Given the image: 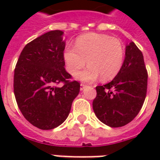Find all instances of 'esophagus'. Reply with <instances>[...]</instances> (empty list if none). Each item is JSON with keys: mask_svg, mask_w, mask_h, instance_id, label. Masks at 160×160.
<instances>
[{"mask_svg": "<svg viewBox=\"0 0 160 160\" xmlns=\"http://www.w3.org/2000/svg\"><path fill=\"white\" fill-rule=\"evenodd\" d=\"M86 87H87V85H85V84H80V91H83Z\"/></svg>", "mask_w": 160, "mask_h": 160, "instance_id": "1", "label": "esophagus"}]
</instances>
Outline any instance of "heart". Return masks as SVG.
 I'll list each match as a JSON object with an SVG mask.
<instances>
[{
  "mask_svg": "<svg viewBox=\"0 0 160 160\" xmlns=\"http://www.w3.org/2000/svg\"><path fill=\"white\" fill-rule=\"evenodd\" d=\"M63 57L67 69L75 74L87 64V69L77 74L78 80L92 82L112 80L119 73L124 60V47L120 40L106 34L87 33L79 37L75 47L68 46Z\"/></svg>",
  "mask_w": 160,
  "mask_h": 160,
  "instance_id": "obj_1",
  "label": "heart"
}]
</instances>
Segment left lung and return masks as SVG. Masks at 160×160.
I'll use <instances>...</instances> for the list:
<instances>
[{
    "label": "left lung",
    "instance_id": "1",
    "mask_svg": "<svg viewBox=\"0 0 160 160\" xmlns=\"http://www.w3.org/2000/svg\"><path fill=\"white\" fill-rule=\"evenodd\" d=\"M147 88L148 72L143 55L135 43L130 42L126 45L125 58L117 76L110 83L96 87L94 113L107 126L122 127L141 111Z\"/></svg>",
    "mask_w": 160,
    "mask_h": 160
}]
</instances>
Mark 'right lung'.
Wrapping results in <instances>:
<instances>
[{"instance_id": "obj_1", "label": "right lung", "mask_w": 160, "mask_h": 160, "mask_svg": "<svg viewBox=\"0 0 160 160\" xmlns=\"http://www.w3.org/2000/svg\"><path fill=\"white\" fill-rule=\"evenodd\" d=\"M62 31L42 34L20 53L13 78L16 101L23 116L33 126L48 130L58 127L69 115L80 83L69 81L65 70ZM60 82L62 88L56 87Z\"/></svg>"}]
</instances>
